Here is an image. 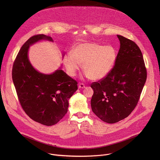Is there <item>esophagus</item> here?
Returning <instances> with one entry per match:
<instances>
[{
  "mask_svg": "<svg viewBox=\"0 0 160 160\" xmlns=\"http://www.w3.org/2000/svg\"><path fill=\"white\" fill-rule=\"evenodd\" d=\"M85 85L83 84V83H79V84H78V88H85Z\"/></svg>",
  "mask_w": 160,
  "mask_h": 160,
  "instance_id": "34e87169",
  "label": "esophagus"
}]
</instances>
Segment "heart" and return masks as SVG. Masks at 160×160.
Instances as JSON below:
<instances>
[{
  "instance_id": "b5f03b06",
  "label": "heart",
  "mask_w": 160,
  "mask_h": 160,
  "mask_svg": "<svg viewBox=\"0 0 160 160\" xmlns=\"http://www.w3.org/2000/svg\"><path fill=\"white\" fill-rule=\"evenodd\" d=\"M117 59L115 49L110 45L103 46L96 43H80L63 58L67 74L75 77L82 65L87 77L92 80L105 77L112 69Z\"/></svg>"
}]
</instances>
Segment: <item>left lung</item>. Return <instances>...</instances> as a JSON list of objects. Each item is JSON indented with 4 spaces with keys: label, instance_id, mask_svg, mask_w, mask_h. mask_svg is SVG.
Returning <instances> with one entry per match:
<instances>
[{
    "label": "left lung",
    "instance_id": "left-lung-1",
    "mask_svg": "<svg viewBox=\"0 0 160 160\" xmlns=\"http://www.w3.org/2000/svg\"><path fill=\"white\" fill-rule=\"evenodd\" d=\"M120 48L115 65L103 78L91 83L94 94L91 108L95 115L108 123L127 118L139 100L147 78L141 49L134 42L117 35Z\"/></svg>",
    "mask_w": 160,
    "mask_h": 160
}]
</instances>
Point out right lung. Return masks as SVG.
I'll list each match as a JSON object with an SVG mask.
<instances>
[{
	"mask_svg": "<svg viewBox=\"0 0 160 160\" xmlns=\"http://www.w3.org/2000/svg\"><path fill=\"white\" fill-rule=\"evenodd\" d=\"M41 40L54 41L43 34L30 37L14 60L12 78L19 101L27 115L39 123L52 126L66 114L68 99L78 89V83L60 69L45 75L32 66L28 58L29 47Z\"/></svg>",
	"mask_w": 160,
	"mask_h": 160,
	"instance_id": "right-lung-1",
	"label": "right lung"
}]
</instances>
